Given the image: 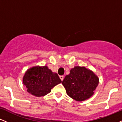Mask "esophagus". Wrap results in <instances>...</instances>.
Listing matches in <instances>:
<instances>
[{"label":"esophagus","mask_w":122,"mask_h":122,"mask_svg":"<svg viewBox=\"0 0 122 122\" xmlns=\"http://www.w3.org/2000/svg\"><path fill=\"white\" fill-rule=\"evenodd\" d=\"M60 79L61 80V81H62L63 80H64V76H60Z\"/></svg>","instance_id":"34e87169"}]
</instances>
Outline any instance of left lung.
Wrapping results in <instances>:
<instances>
[{
    "label": "left lung",
    "mask_w": 122,
    "mask_h": 122,
    "mask_svg": "<svg viewBox=\"0 0 122 122\" xmlns=\"http://www.w3.org/2000/svg\"><path fill=\"white\" fill-rule=\"evenodd\" d=\"M99 82V77L91 70L76 66L65 77L62 84L69 97L76 101L82 102L94 94Z\"/></svg>",
    "instance_id": "left-lung-1"
}]
</instances>
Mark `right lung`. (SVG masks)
Here are the masks:
<instances>
[{"mask_svg":"<svg viewBox=\"0 0 122 122\" xmlns=\"http://www.w3.org/2000/svg\"><path fill=\"white\" fill-rule=\"evenodd\" d=\"M61 80L57 73L53 72L47 66H35L28 69L23 77V84L29 93L36 97L48 94L51 89Z\"/></svg>","mask_w":122,"mask_h":122,"instance_id":"1","label":"right lung"}]
</instances>
